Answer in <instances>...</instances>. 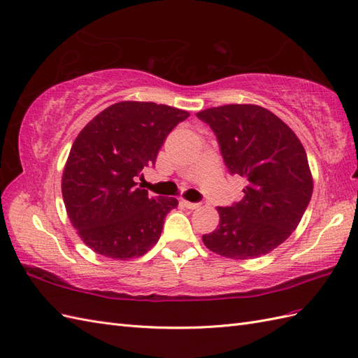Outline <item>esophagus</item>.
Here are the masks:
<instances>
[{
	"label": "esophagus",
	"instance_id": "1",
	"mask_svg": "<svg viewBox=\"0 0 358 358\" xmlns=\"http://www.w3.org/2000/svg\"><path fill=\"white\" fill-rule=\"evenodd\" d=\"M181 204L185 206L186 208H189V210H195V208H198L201 206L198 203H190V201H186V199H181Z\"/></svg>",
	"mask_w": 358,
	"mask_h": 358
}]
</instances>
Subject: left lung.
<instances>
[{"instance_id":"8db88e82","label":"left lung","mask_w":358,"mask_h":358,"mask_svg":"<svg viewBox=\"0 0 358 358\" xmlns=\"http://www.w3.org/2000/svg\"><path fill=\"white\" fill-rule=\"evenodd\" d=\"M196 116L215 131L228 171L246 180L245 196L217 207L219 225L204 234L210 251L246 260L271 252L295 231L313 194L298 136L268 108L228 104Z\"/></svg>"}]
</instances>
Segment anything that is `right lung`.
<instances>
[{"label": "right lung", "instance_id": "1", "mask_svg": "<svg viewBox=\"0 0 358 358\" xmlns=\"http://www.w3.org/2000/svg\"><path fill=\"white\" fill-rule=\"evenodd\" d=\"M186 110L121 101L98 113L72 143L62 177L71 224L92 251L130 260L160 239L164 216L176 198L150 196L136 178L155 163L160 146Z\"/></svg>", "mask_w": 358, "mask_h": 358}]
</instances>
